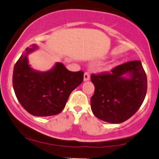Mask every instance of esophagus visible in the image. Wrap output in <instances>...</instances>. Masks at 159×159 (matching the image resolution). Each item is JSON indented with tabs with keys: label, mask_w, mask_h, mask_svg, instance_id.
Returning a JSON list of instances; mask_svg holds the SVG:
<instances>
[{
	"label": "esophagus",
	"mask_w": 159,
	"mask_h": 159,
	"mask_svg": "<svg viewBox=\"0 0 159 159\" xmlns=\"http://www.w3.org/2000/svg\"><path fill=\"white\" fill-rule=\"evenodd\" d=\"M89 80H90V74L88 71H86V72H84V81H89Z\"/></svg>",
	"instance_id": "34e87169"
}]
</instances>
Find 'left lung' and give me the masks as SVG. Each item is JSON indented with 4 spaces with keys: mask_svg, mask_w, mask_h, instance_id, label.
Listing matches in <instances>:
<instances>
[{
    "mask_svg": "<svg viewBox=\"0 0 159 159\" xmlns=\"http://www.w3.org/2000/svg\"><path fill=\"white\" fill-rule=\"evenodd\" d=\"M129 74V79L123 77ZM94 93L91 107L98 119L120 123L136 113L144 101L147 77L140 61H132L112 68L110 72L91 74Z\"/></svg>",
    "mask_w": 159,
    "mask_h": 159,
    "instance_id": "8db88e82",
    "label": "left lung"
}]
</instances>
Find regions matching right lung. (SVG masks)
<instances>
[{
    "mask_svg": "<svg viewBox=\"0 0 159 159\" xmlns=\"http://www.w3.org/2000/svg\"><path fill=\"white\" fill-rule=\"evenodd\" d=\"M26 48L15 64L13 87L18 101L28 113L36 116H49L61 113L72 91L82 83L84 71H71L58 62L51 71L39 72L30 67Z\"/></svg>",
    "mask_w": 159,
    "mask_h": 159,
    "instance_id": "add662e5",
    "label": "right lung"
}]
</instances>
